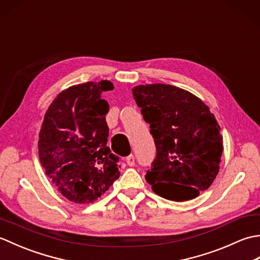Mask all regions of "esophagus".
<instances>
[{
	"label": "esophagus",
	"instance_id": "obj_1",
	"mask_svg": "<svg viewBox=\"0 0 260 260\" xmlns=\"http://www.w3.org/2000/svg\"><path fill=\"white\" fill-rule=\"evenodd\" d=\"M126 163H127V165H128V167H133V165L135 164V157H134V155H131L129 156H127L126 157Z\"/></svg>",
	"mask_w": 260,
	"mask_h": 260
}]
</instances>
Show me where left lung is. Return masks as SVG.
<instances>
[{
    "label": "left lung",
    "instance_id": "left-lung-1",
    "mask_svg": "<svg viewBox=\"0 0 260 260\" xmlns=\"http://www.w3.org/2000/svg\"><path fill=\"white\" fill-rule=\"evenodd\" d=\"M133 96L156 145V158L145 175L152 190L182 202L209 189L223 151L210 108L192 92L165 84L135 86Z\"/></svg>",
    "mask_w": 260,
    "mask_h": 260
}]
</instances>
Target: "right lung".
I'll return each instance as SVG.
<instances>
[{
    "mask_svg": "<svg viewBox=\"0 0 260 260\" xmlns=\"http://www.w3.org/2000/svg\"><path fill=\"white\" fill-rule=\"evenodd\" d=\"M108 80L88 81L62 90L48 107L39 132V158L46 174L67 200L95 202L119 178L117 157L107 146L105 119L113 89Z\"/></svg>",
    "mask_w": 260,
    "mask_h": 260,
    "instance_id": "obj_1",
    "label": "right lung"
}]
</instances>
